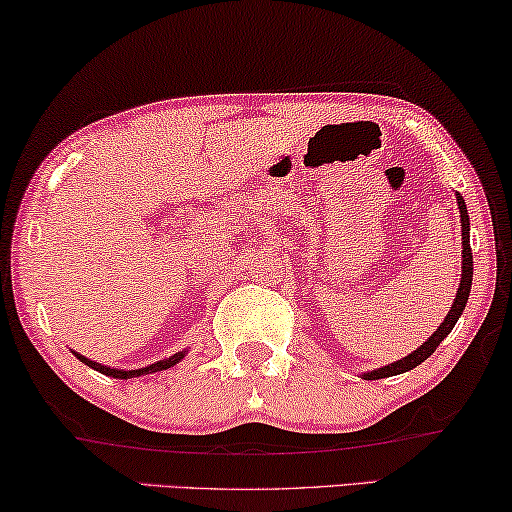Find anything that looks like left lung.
<instances>
[{
  "label": "left lung",
  "instance_id": "obj_1",
  "mask_svg": "<svg viewBox=\"0 0 512 512\" xmlns=\"http://www.w3.org/2000/svg\"><path fill=\"white\" fill-rule=\"evenodd\" d=\"M455 200H457V209H460V223H462V276H460V287H457V294L453 299L451 310H448V315L444 322L439 324V329L434 331L430 338H427L421 347L414 349V352L407 354L400 361H393L388 365H381V368L375 370H368L363 372V379H384V377H393V375H402V372H409L414 370L416 365H421L423 361H427L434 352H437V347L441 345V340L446 338L448 333L453 331V326L457 324V319L462 317L464 312V305L469 301V292H471V280H474V255H471V243H469V213H467V204H464L462 195L455 193Z\"/></svg>",
  "mask_w": 512,
  "mask_h": 512
}]
</instances>
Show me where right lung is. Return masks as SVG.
Segmentation results:
<instances>
[{"label": "right lung", "mask_w": 512, "mask_h": 512, "mask_svg": "<svg viewBox=\"0 0 512 512\" xmlns=\"http://www.w3.org/2000/svg\"><path fill=\"white\" fill-rule=\"evenodd\" d=\"M75 358H80L82 363L89 365V368H94L96 372H101L105 377H114V379H133V377H144V375H151V372H160V370H167V368H174L183 356L188 354V349H183V352H177L170 358H163V361H156L151 365H144V368H137V370H121V368H110V365H101L96 361H91V358L82 356L78 352H73Z\"/></svg>", "instance_id": "right-lung-1"}]
</instances>
